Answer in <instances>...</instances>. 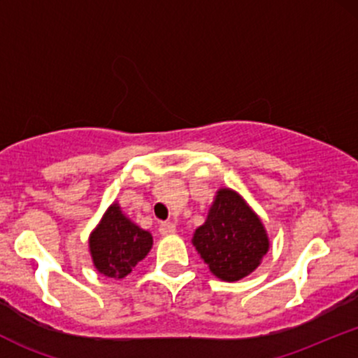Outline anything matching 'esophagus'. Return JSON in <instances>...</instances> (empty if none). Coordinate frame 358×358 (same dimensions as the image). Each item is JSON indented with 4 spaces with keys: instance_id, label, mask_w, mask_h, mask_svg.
Masks as SVG:
<instances>
[{
    "instance_id": "esophagus-1",
    "label": "esophagus",
    "mask_w": 358,
    "mask_h": 358,
    "mask_svg": "<svg viewBox=\"0 0 358 358\" xmlns=\"http://www.w3.org/2000/svg\"><path fill=\"white\" fill-rule=\"evenodd\" d=\"M176 232V225L173 222H163L162 225H159V234L162 236H171V234Z\"/></svg>"
}]
</instances>
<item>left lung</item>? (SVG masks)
<instances>
[{
  "label": "left lung",
  "instance_id": "left-lung-1",
  "mask_svg": "<svg viewBox=\"0 0 358 358\" xmlns=\"http://www.w3.org/2000/svg\"><path fill=\"white\" fill-rule=\"evenodd\" d=\"M192 244L213 276L234 282L259 268L269 250V237L241 193L222 187L207 219L193 232Z\"/></svg>",
  "mask_w": 358,
  "mask_h": 358
}]
</instances>
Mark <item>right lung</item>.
<instances>
[{"mask_svg": "<svg viewBox=\"0 0 358 358\" xmlns=\"http://www.w3.org/2000/svg\"><path fill=\"white\" fill-rule=\"evenodd\" d=\"M153 248V236L134 224L117 202L110 203L89 236V252L97 273L122 279Z\"/></svg>", "mask_w": 358, "mask_h": 358, "instance_id": "add662e5", "label": "right lung"}]
</instances>
